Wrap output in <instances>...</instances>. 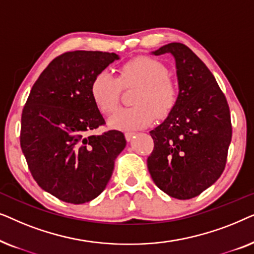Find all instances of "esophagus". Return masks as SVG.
I'll return each mask as SVG.
<instances>
[{
	"label": "esophagus",
	"instance_id": "obj_1",
	"mask_svg": "<svg viewBox=\"0 0 254 254\" xmlns=\"http://www.w3.org/2000/svg\"><path fill=\"white\" fill-rule=\"evenodd\" d=\"M125 137L128 142H130L135 137V133H125Z\"/></svg>",
	"mask_w": 254,
	"mask_h": 254
}]
</instances>
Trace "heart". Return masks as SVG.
<instances>
[{
  "label": "heart",
  "mask_w": 254,
  "mask_h": 254,
  "mask_svg": "<svg viewBox=\"0 0 254 254\" xmlns=\"http://www.w3.org/2000/svg\"><path fill=\"white\" fill-rule=\"evenodd\" d=\"M168 75V68L161 61L138 57L124 64L119 78L109 70L99 71L92 79L90 93L97 109L111 114L119 106L121 85L138 88L131 100L134 107L118 111L110 118L109 125L116 129H142L150 126L155 114L164 118L176 105L178 89Z\"/></svg>",
  "instance_id": "b5f03b06"
}]
</instances>
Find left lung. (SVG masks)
<instances>
[{"instance_id": "left-lung-1", "label": "left lung", "mask_w": 254, "mask_h": 254, "mask_svg": "<svg viewBox=\"0 0 254 254\" xmlns=\"http://www.w3.org/2000/svg\"><path fill=\"white\" fill-rule=\"evenodd\" d=\"M171 54L178 98L161 125L150 130L154 150L147 165L159 190L179 200L199 195L223 172L232 128L227 99L207 65L180 43L152 55Z\"/></svg>"}]
</instances>
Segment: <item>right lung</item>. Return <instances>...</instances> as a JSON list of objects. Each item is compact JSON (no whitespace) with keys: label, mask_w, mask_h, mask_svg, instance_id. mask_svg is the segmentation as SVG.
<instances>
[{"label":"right lung","mask_w":254,"mask_h":254,"mask_svg":"<svg viewBox=\"0 0 254 254\" xmlns=\"http://www.w3.org/2000/svg\"><path fill=\"white\" fill-rule=\"evenodd\" d=\"M119 59L97 51L62 54L41 72L24 106L20 147L31 175L64 202L79 204L98 196L126 147L119 130L90 134L105 123L90 93L91 82Z\"/></svg>","instance_id":"add662e5"}]
</instances>
